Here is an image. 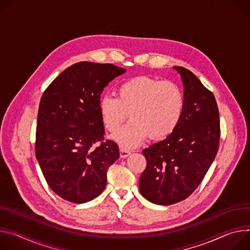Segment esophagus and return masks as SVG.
I'll list each match as a JSON object with an SVG mask.
<instances>
[{
	"instance_id": "esophagus-1",
	"label": "esophagus",
	"mask_w": 250,
	"mask_h": 250,
	"mask_svg": "<svg viewBox=\"0 0 250 250\" xmlns=\"http://www.w3.org/2000/svg\"><path fill=\"white\" fill-rule=\"evenodd\" d=\"M130 154H131V151H130V150L125 149V148H121V149H120V157H121V158H126V157H128Z\"/></svg>"
}]
</instances>
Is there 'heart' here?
I'll return each mask as SVG.
<instances>
[{"mask_svg":"<svg viewBox=\"0 0 250 250\" xmlns=\"http://www.w3.org/2000/svg\"><path fill=\"white\" fill-rule=\"evenodd\" d=\"M116 96L100 99L99 114L105 129L113 133L129 113L131 120L114 135L125 147L138 146L149 135L153 140L165 139L177 129L184 114V92L171 81L135 76L118 85Z\"/></svg>","mask_w":250,"mask_h":250,"instance_id":"heart-1","label":"heart"}]
</instances>
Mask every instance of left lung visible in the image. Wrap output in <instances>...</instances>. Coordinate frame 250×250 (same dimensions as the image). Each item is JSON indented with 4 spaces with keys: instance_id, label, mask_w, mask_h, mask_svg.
I'll use <instances>...</instances> for the list:
<instances>
[{
    "instance_id": "1",
    "label": "left lung",
    "mask_w": 250,
    "mask_h": 250,
    "mask_svg": "<svg viewBox=\"0 0 250 250\" xmlns=\"http://www.w3.org/2000/svg\"><path fill=\"white\" fill-rule=\"evenodd\" d=\"M175 68L184 82V114L170 136L143 150L147 167L139 181L141 195L164 206L186 200L200 186L216 156L220 139L214 95L190 70Z\"/></svg>"
}]
</instances>
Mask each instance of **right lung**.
Returning a JSON list of instances; mask_svg holds the SVG:
<instances>
[{
	"label": "right lung",
	"instance_id": "right-lung-1",
	"mask_svg": "<svg viewBox=\"0 0 250 250\" xmlns=\"http://www.w3.org/2000/svg\"><path fill=\"white\" fill-rule=\"evenodd\" d=\"M125 71L111 63L80 62L62 71L41 98L36 157L49 188L65 201L86 203L105 188L119 149L114 141H104L100 94Z\"/></svg>",
	"mask_w": 250,
	"mask_h": 250
}]
</instances>
